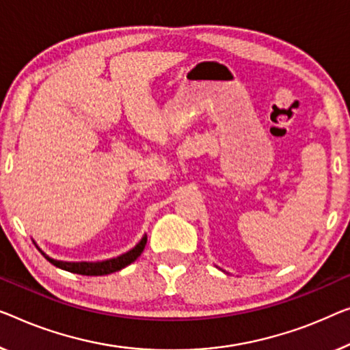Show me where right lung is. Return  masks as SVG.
<instances>
[{"label":"right lung","mask_w":350,"mask_h":350,"mask_svg":"<svg viewBox=\"0 0 350 350\" xmlns=\"http://www.w3.org/2000/svg\"><path fill=\"white\" fill-rule=\"evenodd\" d=\"M146 242H148V237H143L142 242H139L137 247L133 250H130L129 253L122 254V256H118L114 259H108V260H102V262H64V260H55L44 254L45 259L51 262L56 267H59L62 270H67V272L72 273H78V275H86V276H100V275H109L118 272L124 267H127L129 264H132L133 260H137L139 254L143 253V250L146 247Z\"/></svg>","instance_id":"add662e5"}]
</instances>
